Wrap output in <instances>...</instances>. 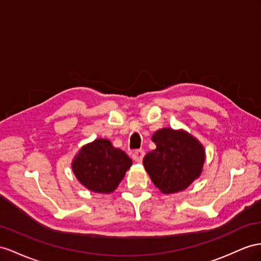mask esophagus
<instances>
[{"label": "esophagus", "mask_w": 261, "mask_h": 261, "mask_svg": "<svg viewBox=\"0 0 261 261\" xmlns=\"http://www.w3.org/2000/svg\"><path fill=\"white\" fill-rule=\"evenodd\" d=\"M143 156H144V151H143V150H138V151H136V152H133V154H132L133 161L138 162V163H140V162L142 161Z\"/></svg>", "instance_id": "obj_1"}]
</instances>
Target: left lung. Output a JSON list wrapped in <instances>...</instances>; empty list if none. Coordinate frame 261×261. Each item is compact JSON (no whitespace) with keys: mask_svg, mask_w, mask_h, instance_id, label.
I'll return each mask as SVG.
<instances>
[{"mask_svg":"<svg viewBox=\"0 0 261 261\" xmlns=\"http://www.w3.org/2000/svg\"><path fill=\"white\" fill-rule=\"evenodd\" d=\"M151 139L156 148L144 156L143 164L151 181L163 194L184 191L202 174L205 149L191 133L162 128Z\"/></svg>","mask_w":261,"mask_h":261,"instance_id":"obj_1","label":"left lung"}]
</instances>
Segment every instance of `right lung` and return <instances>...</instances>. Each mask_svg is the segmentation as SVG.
<instances>
[{
	"label": "right lung",
	"mask_w": 261,
	"mask_h": 261,
	"mask_svg": "<svg viewBox=\"0 0 261 261\" xmlns=\"http://www.w3.org/2000/svg\"><path fill=\"white\" fill-rule=\"evenodd\" d=\"M132 165V160L108 139H96L83 145L72 159L71 170L78 182L91 192H115Z\"/></svg>",
	"instance_id": "obj_1"
}]
</instances>
